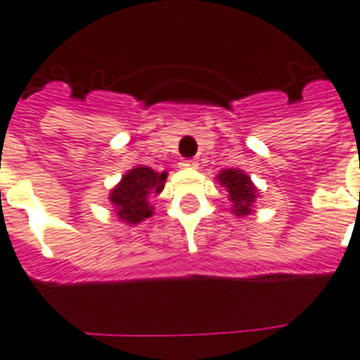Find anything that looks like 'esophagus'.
Returning a JSON list of instances; mask_svg holds the SVG:
<instances>
[{"label": "esophagus", "mask_w": 360, "mask_h": 360, "mask_svg": "<svg viewBox=\"0 0 360 360\" xmlns=\"http://www.w3.org/2000/svg\"><path fill=\"white\" fill-rule=\"evenodd\" d=\"M179 166L185 169H194V168H198V160H196V158H192V160H183Z\"/></svg>", "instance_id": "obj_1"}]
</instances>
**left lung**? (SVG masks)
Returning a JSON list of instances; mask_svg holds the SVG:
<instances>
[{
	"label": "left lung",
	"mask_w": 360,
	"mask_h": 360,
	"mask_svg": "<svg viewBox=\"0 0 360 360\" xmlns=\"http://www.w3.org/2000/svg\"><path fill=\"white\" fill-rule=\"evenodd\" d=\"M217 181L229 192V200L232 202V213L238 217L251 215L259 191L253 185V181L249 179V175L243 174L241 169H223L217 175Z\"/></svg>",
	"instance_id": "8db88e82"
}]
</instances>
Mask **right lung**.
<instances>
[{
  "mask_svg": "<svg viewBox=\"0 0 360 360\" xmlns=\"http://www.w3.org/2000/svg\"><path fill=\"white\" fill-rule=\"evenodd\" d=\"M166 172H155L147 166H136L109 194V202L115 205V213L126 224H139L153 215L149 196L160 194L166 185Z\"/></svg>",
  "mask_w": 360,
  "mask_h": 360,
  "instance_id": "right-lung-1",
  "label": "right lung"
}]
</instances>
